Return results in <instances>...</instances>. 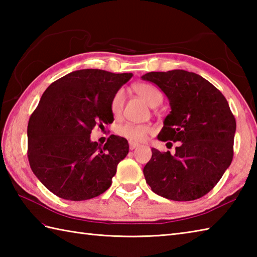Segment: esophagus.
Segmentation results:
<instances>
[{"label": "esophagus", "instance_id": "esophagus-1", "mask_svg": "<svg viewBox=\"0 0 257 257\" xmlns=\"http://www.w3.org/2000/svg\"><path fill=\"white\" fill-rule=\"evenodd\" d=\"M138 146H139V144L133 143V141H129V149H130V150H134L135 148H137Z\"/></svg>", "mask_w": 257, "mask_h": 257}]
</instances>
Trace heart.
<instances>
[{
    "label": "heart",
    "instance_id": "b5f03b06",
    "mask_svg": "<svg viewBox=\"0 0 257 257\" xmlns=\"http://www.w3.org/2000/svg\"><path fill=\"white\" fill-rule=\"evenodd\" d=\"M134 90L148 103L150 107H157L162 102L163 95L161 90L155 85L149 83H137L134 85ZM124 103V91L119 89L111 98L110 109L114 117H119L122 112ZM152 127L145 123H135V122H124L119 124L116 132L124 139L133 143H141L152 133Z\"/></svg>",
    "mask_w": 257,
    "mask_h": 257
}]
</instances>
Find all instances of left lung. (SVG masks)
I'll return each mask as SVG.
<instances>
[{
    "label": "left lung",
    "mask_w": 257,
    "mask_h": 257,
    "mask_svg": "<svg viewBox=\"0 0 257 257\" xmlns=\"http://www.w3.org/2000/svg\"><path fill=\"white\" fill-rule=\"evenodd\" d=\"M141 78L159 86L170 101L171 112L158 139L180 141L174 155L152 148L144 168L146 181L169 200L200 199L215 187L233 159L236 121L228 102L210 81L187 70L151 72Z\"/></svg>",
    "instance_id": "8db88e82"
}]
</instances>
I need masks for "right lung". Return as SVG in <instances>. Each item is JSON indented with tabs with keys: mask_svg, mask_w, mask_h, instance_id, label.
<instances>
[{
	"mask_svg": "<svg viewBox=\"0 0 257 257\" xmlns=\"http://www.w3.org/2000/svg\"><path fill=\"white\" fill-rule=\"evenodd\" d=\"M133 77L101 69H81L54 81L43 94L27 125V158L32 171L58 198L84 201L111 185L128 141L111 135L100 146L92 128L111 123V98Z\"/></svg>",
	"mask_w": 257,
	"mask_h": 257,
	"instance_id": "1",
	"label": "right lung"
}]
</instances>
